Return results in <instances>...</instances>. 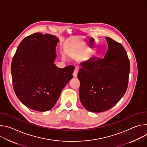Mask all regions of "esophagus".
<instances>
[{
    "instance_id": "esophagus-1",
    "label": "esophagus",
    "mask_w": 147,
    "mask_h": 147,
    "mask_svg": "<svg viewBox=\"0 0 147 147\" xmlns=\"http://www.w3.org/2000/svg\"><path fill=\"white\" fill-rule=\"evenodd\" d=\"M77 74H78V69L77 68H76L74 70V72H73V77H77Z\"/></svg>"
}]
</instances>
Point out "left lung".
I'll use <instances>...</instances> for the list:
<instances>
[{"instance_id": "obj_1", "label": "left lung", "mask_w": 147, "mask_h": 147, "mask_svg": "<svg viewBox=\"0 0 147 147\" xmlns=\"http://www.w3.org/2000/svg\"><path fill=\"white\" fill-rule=\"evenodd\" d=\"M108 49L103 59L92 57L80 63V98L87 111L102 112L120 100L127 90L130 65L122 45L106 37Z\"/></svg>"}]
</instances>
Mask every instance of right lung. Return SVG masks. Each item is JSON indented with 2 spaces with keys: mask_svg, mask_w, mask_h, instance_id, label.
Segmentation results:
<instances>
[{
  "mask_svg": "<svg viewBox=\"0 0 147 147\" xmlns=\"http://www.w3.org/2000/svg\"><path fill=\"white\" fill-rule=\"evenodd\" d=\"M59 40L55 35L34 33L21 42L13 58L15 94L26 107L34 111L51 109L73 78L74 66L60 69L54 64Z\"/></svg>",
  "mask_w": 147,
  "mask_h": 147,
  "instance_id": "1",
  "label": "right lung"
}]
</instances>
